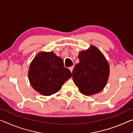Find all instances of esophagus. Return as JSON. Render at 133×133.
Instances as JSON below:
<instances>
[{"label":"esophagus","instance_id":"1","mask_svg":"<svg viewBox=\"0 0 133 133\" xmlns=\"http://www.w3.org/2000/svg\"><path fill=\"white\" fill-rule=\"evenodd\" d=\"M73 68H74V66H71V67H70L69 68V69H70V71L72 73V71H73Z\"/></svg>","mask_w":133,"mask_h":133}]
</instances>
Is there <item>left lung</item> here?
<instances>
[{
    "instance_id": "left-lung-1",
    "label": "left lung",
    "mask_w": 133,
    "mask_h": 133,
    "mask_svg": "<svg viewBox=\"0 0 133 133\" xmlns=\"http://www.w3.org/2000/svg\"><path fill=\"white\" fill-rule=\"evenodd\" d=\"M80 62L75 66L73 80L81 93L90 96L104 89L109 76V65L102 53L95 46L80 51Z\"/></svg>"
}]
</instances>
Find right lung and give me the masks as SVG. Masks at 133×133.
I'll use <instances>...</instances> for the list:
<instances>
[{
  "instance_id": "1",
  "label": "right lung",
  "mask_w": 133,
  "mask_h": 133,
  "mask_svg": "<svg viewBox=\"0 0 133 133\" xmlns=\"http://www.w3.org/2000/svg\"><path fill=\"white\" fill-rule=\"evenodd\" d=\"M29 78L35 90L50 96L60 90L72 75L64 67L63 60L53 52H40L30 64Z\"/></svg>"
}]
</instances>
